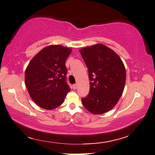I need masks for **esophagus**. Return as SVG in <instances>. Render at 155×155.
I'll return each mask as SVG.
<instances>
[{"label":"esophagus","mask_w":155,"mask_h":155,"mask_svg":"<svg viewBox=\"0 0 155 155\" xmlns=\"http://www.w3.org/2000/svg\"><path fill=\"white\" fill-rule=\"evenodd\" d=\"M77 84H74L73 85H72V88H73L74 90L77 89Z\"/></svg>","instance_id":"obj_1"}]
</instances>
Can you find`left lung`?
<instances>
[{"label": "left lung", "instance_id": "1", "mask_svg": "<svg viewBox=\"0 0 155 155\" xmlns=\"http://www.w3.org/2000/svg\"><path fill=\"white\" fill-rule=\"evenodd\" d=\"M88 71L89 93L82 98L87 109L94 114L111 110L122 96L126 81L123 61L112 49L102 44L80 50Z\"/></svg>", "mask_w": 155, "mask_h": 155}]
</instances>
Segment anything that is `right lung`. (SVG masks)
<instances>
[{
    "instance_id": "obj_1",
    "label": "right lung",
    "mask_w": 155,
    "mask_h": 155,
    "mask_svg": "<svg viewBox=\"0 0 155 155\" xmlns=\"http://www.w3.org/2000/svg\"><path fill=\"white\" fill-rule=\"evenodd\" d=\"M71 51L61 45H51L29 62L25 71L26 87L32 99L41 108L53 109L60 106L71 91L65 62Z\"/></svg>"
}]
</instances>
